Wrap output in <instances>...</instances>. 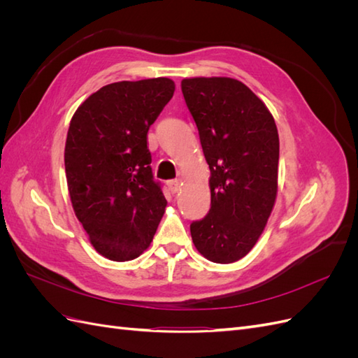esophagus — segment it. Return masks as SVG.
Instances as JSON below:
<instances>
[{"label":"esophagus","instance_id":"esophagus-1","mask_svg":"<svg viewBox=\"0 0 358 358\" xmlns=\"http://www.w3.org/2000/svg\"><path fill=\"white\" fill-rule=\"evenodd\" d=\"M179 187H180L179 179H171V180H169V189H170L171 192H178Z\"/></svg>","mask_w":358,"mask_h":358}]
</instances>
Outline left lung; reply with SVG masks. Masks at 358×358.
Returning <instances> with one entry per match:
<instances>
[{"mask_svg": "<svg viewBox=\"0 0 358 358\" xmlns=\"http://www.w3.org/2000/svg\"><path fill=\"white\" fill-rule=\"evenodd\" d=\"M180 88L210 169V209L203 220L191 222L192 242L210 262L234 263L251 251L275 204V119L236 79H183Z\"/></svg>", "mask_w": 358, "mask_h": 358, "instance_id": "obj_1", "label": "left lung"}]
</instances>
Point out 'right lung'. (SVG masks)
<instances>
[{
  "instance_id": "right-lung-1",
  "label": "right lung",
  "mask_w": 358,
  "mask_h": 358,
  "mask_svg": "<svg viewBox=\"0 0 358 358\" xmlns=\"http://www.w3.org/2000/svg\"><path fill=\"white\" fill-rule=\"evenodd\" d=\"M173 92L167 78L106 85L70 122L64 161L73 209L92 246L113 262L142 254L164 215L148 131Z\"/></svg>"
}]
</instances>
